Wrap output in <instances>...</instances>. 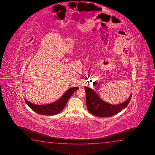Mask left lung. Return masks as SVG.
I'll use <instances>...</instances> for the list:
<instances>
[{"label":"left lung","instance_id":"1","mask_svg":"<svg viewBox=\"0 0 155 155\" xmlns=\"http://www.w3.org/2000/svg\"><path fill=\"white\" fill-rule=\"evenodd\" d=\"M86 92V103L88 111L97 117H109L120 112L127 107L132 97L118 104H112L101 100L96 92L92 88L85 87Z\"/></svg>","mask_w":155,"mask_h":155}]
</instances>
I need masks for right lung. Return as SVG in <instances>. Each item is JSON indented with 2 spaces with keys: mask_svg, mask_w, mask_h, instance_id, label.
Here are the masks:
<instances>
[{
  "mask_svg": "<svg viewBox=\"0 0 155 155\" xmlns=\"http://www.w3.org/2000/svg\"><path fill=\"white\" fill-rule=\"evenodd\" d=\"M78 89V87L70 88L64 93V94L58 101L48 104H35L34 103L30 102L29 101H28L26 99H25V102L32 110H34L35 112H37V114L47 116L55 115L62 111L70 97L74 93V91Z\"/></svg>",
  "mask_w": 155,
  "mask_h": 155,
  "instance_id": "add662e5",
  "label": "right lung"
}]
</instances>
